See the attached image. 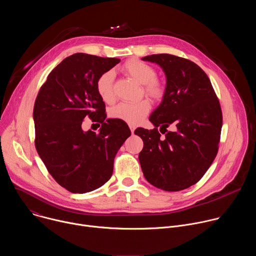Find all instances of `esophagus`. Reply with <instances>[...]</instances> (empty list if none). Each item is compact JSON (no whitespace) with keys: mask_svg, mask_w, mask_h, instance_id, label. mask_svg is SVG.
I'll use <instances>...</instances> for the list:
<instances>
[{"mask_svg":"<svg viewBox=\"0 0 256 256\" xmlns=\"http://www.w3.org/2000/svg\"><path fill=\"white\" fill-rule=\"evenodd\" d=\"M130 130L132 134H134V130H136V126H134V124H130Z\"/></svg>","mask_w":256,"mask_h":256,"instance_id":"esophagus-1","label":"esophagus"}]
</instances>
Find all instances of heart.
Masks as SVG:
<instances>
[{
    "mask_svg": "<svg viewBox=\"0 0 256 256\" xmlns=\"http://www.w3.org/2000/svg\"><path fill=\"white\" fill-rule=\"evenodd\" d=\"M126 75L132 77L138 83L142 85V90L154 100H160L165 94L164 84L156 78V70L140 60H130L122 68ZM96 90L104 102L110 103L114 100V74L108 70L103 72L96 81ZM150 102L142 99L136 103L122 102L110 109V116L128 122L138 124L150 112Z\"/></svg>",
    "mask_w": 256,
    "mask_h": 256,
    "instance_id": "heart-1",
    "label": "heart"
}]
</instances>
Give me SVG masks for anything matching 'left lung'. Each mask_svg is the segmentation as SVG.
<instances>
[{
  "label": "left lung",
  "mask_w": 256,
  "mask_h": 256,
  "mask_svg": "<svg viewBox=\"0 0 256 256\" xmlns=\"http://www.w3.org/2000/svg\"><path fill=\"white\" fill-rule=\"evenodd\" d=\"M159 64L165 94L150 116L154 130L138 128L144 142L138 155L144 178L158 188L179 192L196 184L216 156L223 116L206 72L194 62L168 54L142 58ZM172 125L174 130L166 128ZM166 132L161 138L158 132Z\"/></svg>",
  "instance_id": "obj_1"
}]
</instances>
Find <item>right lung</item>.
Here are the masks:
<instances>
[{"instance_id":"add662e5","label":"right lung","mask_w":256,"mask_h":256,"mask_svg":"<svg viewBox=\"0 0 256 256\" xmlns=\"http://www.w3.org/2000/svg\"><path fill=\"white\" fill-rule=\"evenodd\" d=\"M120 62L72 54L50 72L36 97V151L54 179L72 194L92 192L110 179L114 157L132 134L124 122L106 120L105 104L96 90L99 76ZM86 116L102 124L98 134L82 130Z\"/></svg>"}]
</instances>
